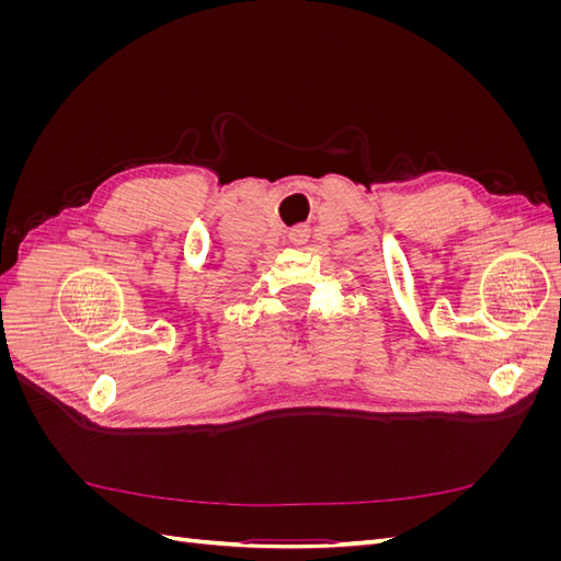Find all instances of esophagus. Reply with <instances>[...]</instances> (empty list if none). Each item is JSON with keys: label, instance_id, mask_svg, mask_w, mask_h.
<instances>
[{"label": "esophagus", "instance_id": "34e87169", "mask_svg": "<svg viewBox=\"0 0 561 561\" xmlns=\"http://www.w3.org/2000/svg\"><path fill=\"white\" fill-rule=\"evenodd\" d=\"M309 227H304V225H299V227H295L293 231H290V243H295V245H304L309 241Z\"/></svg>", "mask_w": 561, "mask_h": 561}]
</instances>
